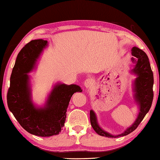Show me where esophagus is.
I'll return each mask as SVG.
<instances>
[{
	"label": "esophagus",
	"mask_w": 160,
	"mask_h": 160,
	"mask_svg": "<svg viewBox=\"0 0 160 160\" xmlns=\"http://www.w3.org/2000/svg\"><path fill=\"white\" fill-rule=\"evenodd\" d=\"M92 84H93V79H92V78H87L86 80H85L84 86L86 87V88H87V89L90 88V87L92 86Z\"/></svg>",
	"instance_id": "obj_1"
}]
</instances>
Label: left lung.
<instances>
[{"label":"left lung","instance_id":"8db88e82","mask_svg":"<svg viewBox=\"0 0 160 160\" xmlns=\"http://www.w3.org/2000/svg\"><path fill=\"white\" fill-rule=\"evenodd\" d=\"M132 54L136 58H132L133 62H135V66L132 69V72L136 74L138 77L134 82V90L135 100L140 106V112L137 119L130 128L127 129L123 133L117 136H114L109 133L105 132L98 124L96 116L93 111H90V122L94 130L98 135L108 138H117L119 136H124L130 134L138 128L140 123L145 117L146 113L150 110L152 106L154 92H153V84H154V76L151 68L149 60L145 52L139 48L134 47L132 49Z\"/></svg>","mask_w":160,"mask_h":160}]
</instances>
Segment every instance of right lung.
<instances>
[{"instance_id":"add662e5","label":"right lung","mask_w":160,"mask_h":160,"mask_svg":"<svg viewBox=\"0 0 160 160\" xmlns=\"http://www.w3.org/2000/svg\"><path fill=\"white\" fill-rule=\"evenodd\" d=\"M47 41L32 40L19 52L10 77L7 104L19 124L30 134L41 137L58 135L66 119L70 100L75 92L82 90L76 84H58L52 89L47 105L36 108L30 100L29 76Z\"/></svg>"}]
</instances>
